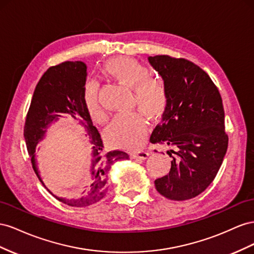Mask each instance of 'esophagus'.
<instances>
[{"label":"esophagus","instance_id":"1","mask_svg":"<svg viewBox=\"0 0 254 254\" xmlns=\"http://www.w3.org/2000/svg\"><path fill=\"white\" fill-rule=\"evenodd\" d=\"M149 153L146 151H136L133 153L134 158H140V159H147L149 157Z\"/></svg>","mask_w":254,"mask_h":254}]
</instances>
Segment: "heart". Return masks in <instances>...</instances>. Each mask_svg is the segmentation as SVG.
Instances as JSON below:
<instances>
[{
  "label": "heart",
  "mask_w": 254,
  "mask_h": 254,
  "mask_svg": "<svg viewBox=\"0 0 254 254\" xmlns=\"http://www.w3.org/2000/svg\"><path fill=\"white\" fill-rule=\"evenodd\" d=\"M104 72L116 82L132 90L133 102L150 119L164 114L168 103V92L162 78L150 74L147 67L133 59L118 57L104 64ZM85 104L91 119L97 123L106 120V114L98 100L95 83L87 85ZM148 134V123L140 112L116 116L105 129V139L114 147L136 149L140 147Z\"/></svg>",
  "instance_id": "heart-1"
}]
</instances>
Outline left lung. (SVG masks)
<instances>
[{
	"label": "left lung",
	"instance_id": "obj_1",
	"mask_svg": "<svg viewBox=\"0 0 254 254\" xmlns=\"http://www.w3.org/2000/svg\"><path fill=\"white\" fill-rule=\"evenodd\" d=\"M148 61L168 92L162 122L150 141L176 149L167 151L171 168L154 181L155 188L170 200L191 199L213 182L227 153L221 96L206 72L190 61L167 55L149 56Z\"/></svg>",
	"mask_w": 254,
	"mask_h": 254
}]
</instances>
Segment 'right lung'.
Listing matches in <instances>:
<instances>
[{"instance_id":"add662e5","label":"right lung","mask_w":254,"mask_h":254,"mask_svg":"<svg viewBox=\"0 0 254 254\" xmlns=\"http://www.w3.org/2000/svg\"><path fill=\"white\" fill-rule=\"evenodd\" d=\"M86 78L87 66L83 62H64L49 68L36 86L24 126L27 152L39 181L57 200L74 207L92 205L102 200L108 190L107 176L112 166L118 161L128 159V154L125 151L115 150L103 153L102 139L85 104ZM64 114L84 127L92 143L90 185L81 195L71 198L59 197L44 185L35 157V150L45 138L50 126L64 118Z\"/></svg>"}]
</instances>
